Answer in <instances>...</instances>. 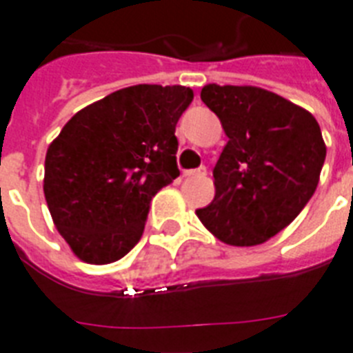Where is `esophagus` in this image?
Returning a JSON list of instances; mask_svg holds the SVG:
<instances>
[{
    "instance_id": "1",
    "label": "esophagus",
    "mask_w": 353,
    "mask_h": 353,
    "mask_svg": "<svg viewBox=\"0 0 353 353\" xmlns=\"http://www.w3.org/2000/svg\"><path fill=\"white\" fill-rule=\"evenodd\" d=\"M205 176H207V168H205V166H199V168L185 172V177H205Z\"/></svg>"
}]
</instances>
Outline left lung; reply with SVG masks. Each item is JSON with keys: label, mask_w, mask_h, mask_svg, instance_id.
Here are the masks:
<instances>
[{"label": "left lung", "mask_w": 353, "mask_h": 353, "mask_svg": "<svg viewBox=\"0 0 353 353\" xmlns=\"http://www.w3.org/2000/svg\"><path fill=\"white\" fill-rule=\"evenodd\" d=\"M201 101L229 141L212 170L214 199L196 214L227 245H260L290 225L317 188L326 159L319 122L254 85L207 84Z\"/></svg>", "instance_id": "1"}]
</instances>
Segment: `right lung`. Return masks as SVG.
Listing matches in <instances>:
<instances>
[{
	"instance_id": "add662e5",
	"label": "right lung",
	"mask_w": 353,
	"mask_h": 353,
	"mask_svg": "<svg viewBox=\"0 0 353 353\" xmlns=\"http://www.w3.org/2000/svg\"><path fill=\"white\" fill-rule=\"evenodd\" d=\"M192 99L185 85H130L74 113L49 144L47 207L82 262H117L141 240L152 198L179 176L176 124Z\"/></svg>"
}]
</instances>
